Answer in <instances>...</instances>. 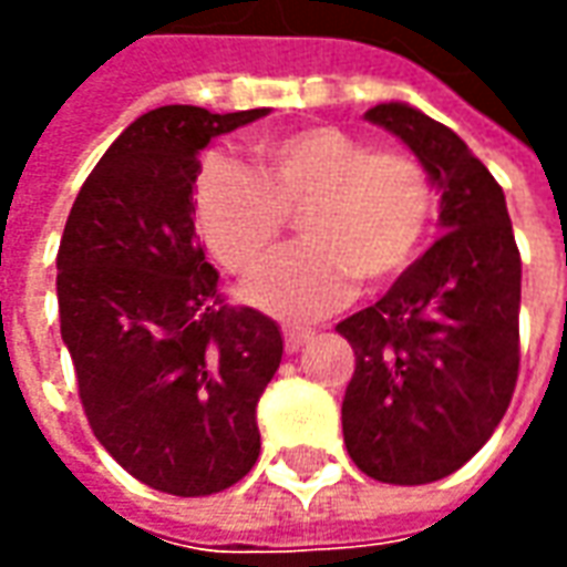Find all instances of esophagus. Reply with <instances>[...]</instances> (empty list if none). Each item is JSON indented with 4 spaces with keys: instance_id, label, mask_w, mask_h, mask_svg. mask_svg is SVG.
Masks as SVG:
<instances>
[{
    "instance_id": "34e87169",
    "label": "esophagus",
    "mask_w": 567,
    "mask_h": 567,
    "mask_svg": "<svg viewBox=\"0 0 567 567\" xmlns=\"http://www.w3.org/2000/svg\"><path fill=\"white\" fill-rule=\"evenodd\" d=\"M282 337L285 349H288V352H297V349H303V346L312 340V331H309V328H291V324H288V328H282Z\"/></svg>"
}]
</instances>
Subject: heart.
I'll list each match as a JSON object with an SVG mask.
<instances>
[{
	"label": "heart",
	"mask_w": 567,
	"mask_h": 567,
	"mask_svg": "<svg viewBox=\"0 0 567 567\" xmlns=\"http://www.w3.org/2000/svg\"><path fill=\"white\" fill-rule=\"evenodd\" d=\"M255 173L224 157L194 187L199 234L227 270L251 272L297 215L303 243L285 248L246 285L279 319L307 321L352 295L392 282L416 260L434 218L427 173L410 154L370 148L331 124L267 133L251 145Z\"/></svg>",
	"instance_id": "1"
}]
</instances>
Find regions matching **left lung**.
Masks as SVG:
<instances>
[{
	"label": "left lung",
	"instance_id": "left-lung-1",
	"mask_svg": "<svg viewBox=\"0 0 567 567\" xmlns=\"http://www.w3.org/2000/svg\"><path fill=\"white\" fill-rule=\"evenodd\" d=\"M440 190V236L373 303L337 324L355 349L343 440L380 483L422 486L483 450L519 373L523 260L504 190L450 127L406 103L364 115Z\"/></svg>",
	"mask_w": 567,
	"mask_h": 567
}]
</instances>
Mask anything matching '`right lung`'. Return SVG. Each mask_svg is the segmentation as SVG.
I'll list each match as a JSON object with an SVG mask.
<instances>
[{"label": "right lung", "mask_w": 567, "mask_h": 567, "mask_svg": "<svg viewBox=\"0 0 567 567\" xmlns=\"http://www.w3.org/2000/svg\"><path fill=\"white\" fill-rule=\"evenodd\" d=\"M270 109L163 105L93 166L56 255L60 333L93 434L127 474L178 498L255 467L258 401L282 361L279 324L227 307L194 230L197 154Z\"/></svg>", "instance_id": "obj_1"}]
</instances>
